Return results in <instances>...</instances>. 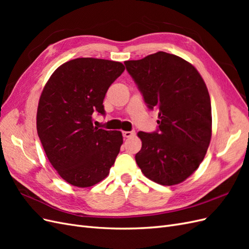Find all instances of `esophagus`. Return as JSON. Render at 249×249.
Returning <instances> with one entry per match:
<instances>
[{"label":"esophagus","mask_w":249,"mask_h":249,"mask_svg":"<svg viewBox=\"0 0 249 249\" xmlns=\"http://www.w3.org/2000/svg\"><path fill=\"white\" fill-rule=\"evenodd\" d=\"M135 135V132L134 131H124V132H123V136L124 137V138H130V137H132V136H134Z\"/></svg>","instance_id":"obj_1"}]
</instances>
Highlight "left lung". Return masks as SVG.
<instances>
[{"label":"left lung","mask_w":249,"mask_h":249,"mask_svg":"<svg viewBox=\"0 0 249 249\" xmlns=\"http://www.w3.org/2000/svg\"><path fill=\"white\" fill-rule=\"evenodd\" d=\"M124 65L148 109L159 111L158 130L138 133L142 147L135 160L155 183H182L198 168L212 136L206 83L192 64L165 52Z\"/></svg>","instance_id":"8db88e82"}]
</instances>
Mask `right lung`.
<instances>
[{"label":"right lung","instance_id":"obj_1","mask_svg":"<svg viewBox=\"0 0 249 249\" xmlns=\"http://www.w3.org/2000/svg\"><path fill=\"white\" fill-rule=\"evenodd\" d=\"M124 71L120 62L77 58L59 66L42 90L37 133L53 167L72 186L97 184L115 162L123 134L93 126L92 114L105 115V95Z\"/></svg>","mask_w":249,"mask_h":249}]
</instances>
